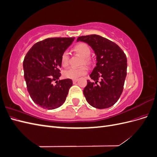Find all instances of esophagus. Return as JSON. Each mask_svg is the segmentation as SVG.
Wrapping results in <instances>:
<instances>
[{
    "mask_svg": "<svg viewBox=\"0 0 157 157\" xmlns=\"http://www.w3.org/2000/svg\"><path fill=\"white\" fill-rule=\"evenodd\" d=\"M78 81V79H74V80H73V84H75V83H76Z\"/></svg>",
    "mask_w": 157,
    "mask_h": 157,
    "instance_id": "obj_1",
    "label": "esophagus"
}]
</instances>
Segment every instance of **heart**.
Wrapping results in <instances>:
<instances>
[{
  "label": "heart",
  "mask_w": 157,
  "mask_h": 157,
  "mask_svg": "<svg viewBox=\"0 0 157 157\" xmlns=\"http://www.w3.org/2000/svg\"><path fill=\"white\" fill-rule=\"evenodd\" d=\"M75 50L83 57L82 63L89 65L91 63L90 56L91 54V49L86 43H80L75 47ZM61 63L63 67H67L69 63V53L68 51L63 52L61 57ZM88 72V69L85 66H82L79 68L69 67L63 71V76L66 78L77 79L81 76L86 75Z\"/></svg>",
  "instance_id": "b5f03b06"
}]
</instances>
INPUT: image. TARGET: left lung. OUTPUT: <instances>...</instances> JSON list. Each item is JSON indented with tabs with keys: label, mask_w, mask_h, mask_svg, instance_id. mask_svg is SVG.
Wrapping results in <instances>:
<instances>
[{
	"label": "left lung",
	"mask_w": 157,
	"mask_h": 157,
	"mask_svg": "<svg viewBox=\"0 0 157 157\" xmlns=\"http://www.w3.org/2000/svg\"><path fill=\"white\" fill-rule=\"evenodd\" d=\"M92 47L96 55V66L83 93L90 105L98 109L113 106L121 97L127 74V59L115 42L97 35L78 37Z\"/></svg>",
	"instance_id": "obj_1"
}]
</instances>
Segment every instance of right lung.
<instances>
[{
  "instance_id": "add662e5",
  "label": "right lung",
  "mask_w": 157,
  "mask_h": 157,
  "mask_svg": "<svg viewBox=\"0 0 157 157\" xmlns=\"http://www.w3.org/2000/svg\"><path fill=\"white\" fill-rule=\"evenodd\" d=\"M75 37L48 38L38 42L28 51L23 66L28 92L36 104L43 109H54L65 102L73 81L59 80L63 52ZM52 81L57 84L54 86Z\"/></svg>"
}]
</instances>
